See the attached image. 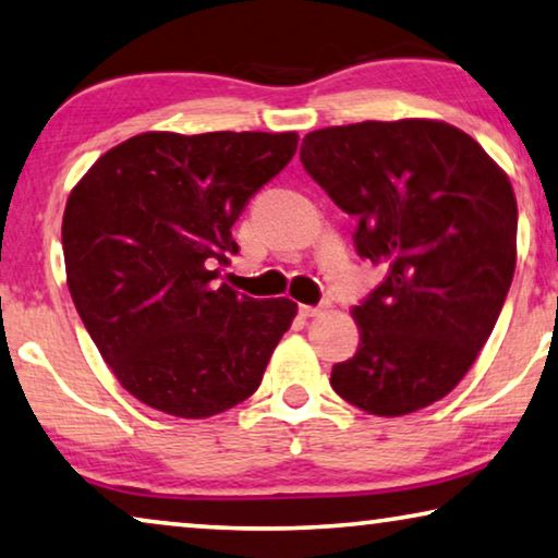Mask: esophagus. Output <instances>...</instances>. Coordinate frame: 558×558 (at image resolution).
<instances>
[{
    "label": "esophagus",
    "instance_id": "obj_1",
    "mask_svg": "<svg viewBox=\"0 0 558 558\" xmlns=\"http://www.w3.org/2000/svg\"><path fill=\"white\" fill-rule=\"evenodd\" d=\"M323 307H315V305H301V315L303 318H315V315H320Z\"/></svg>",
    "mask_w": 558,
    "mask_h": 558
}]
</instances>
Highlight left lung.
Listing matches in <instances>:
<instances>
[{
  "label": "left lung",
  "instance_id": "8db88e82",
  "mask_svg": "<svg viewBox=\"0 0 558 558\" xmlns=\"http://www.w3.org/2000/svg\"><path fill=\"white\" fill-rule=\"evenodd\" d=\"M307 174L359 218L355 251L386 278L353 320L361 343L330 386L373 415H405L461 384L517 270V195L471 135L440 120L307 132Z\"/></svg>",
  "mask_w": 558,
  "mask_h": 558
}]
</instances>
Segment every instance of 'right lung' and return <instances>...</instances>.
Here are the masks:
<instances>
[{
    "mask_svg": "<svg viewBox=\"0 0 558 558\" xmlns=\"http://www.w3.org/2000/svg\"><path fill=\"white\" fill-rule=\"evenodd\" d=\"M295 149L298 132H143L72 187L66 288L114 378L149 409L210 418L260 386L298 305L218 278L247 199Z\"/></svg>",
    "mask_w": 558,
    "mask_h": 558,
    "instance_id": "obj_1",
    "label": "right lung"
}]
</instances>
